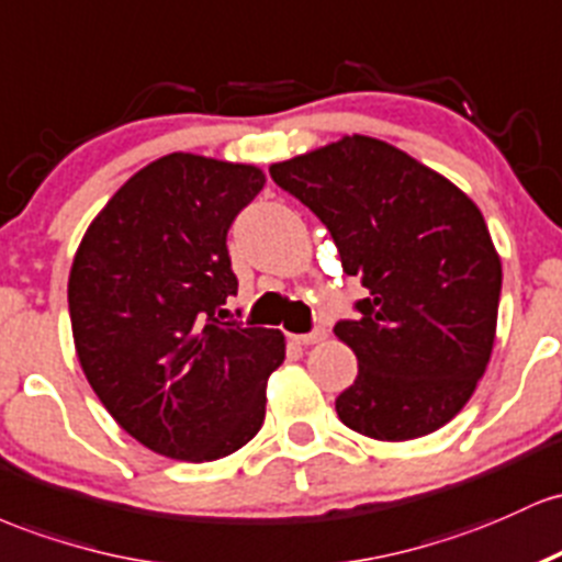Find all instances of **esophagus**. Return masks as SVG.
<instances>
[{
	"label": "esophagus",
	"instance_id": "obj_1",
	"mask_svg": "<svg viewBox=\"0 0 562 562\" xmlns=\"http://www.w3.org/2000/svg\"><path fill=\"white\" fill-rule=\"evenodd\" d=\"M326 337H329V331H326L324 326H318V329H313L311 334H294L292 339H294V342H297V345H305V348H307V345L324 342Z\"/></svg>",
	"mask_w": 562,
	"mask_h": 562
}]
</instances>
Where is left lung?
<instances>
[{"label":"left lung","instance_id":"8db88e82","mask_svg":"<svg viewBox=\"0 0 562 562\" xmlns=\"http://www.w3.org/2000/svg\"><path fill=\"white\" fill-rule=\"evenodd\" d=\"M270 178L331 233L369 297L334 334L358 358L337 398L350 430L414 440L451 422L491 361L502 260L468 193L366 135L270 164Z\"/></svg>","mask_w":562,"mask_h":562}]
</instances>
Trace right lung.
I'll return each instance as SVG.
<instances>
[{"label":"right lung","instance_id":"add662e5","mask_svg":"<svg viewBox=\"0 0 562 562\" xmlns=\"http://www.w3.org/2000/svg\"><path fill=\"white\" fill-rule=\"evenodd\" d=\"M262 186L255 164L161 156L113 193L74 255L81 371L119 427L161 457L223 459L265 422L283 334L217 318L238 289L228 228Z\"/></svg>","mask_w":562,"mask_h":562}]
</instances>
